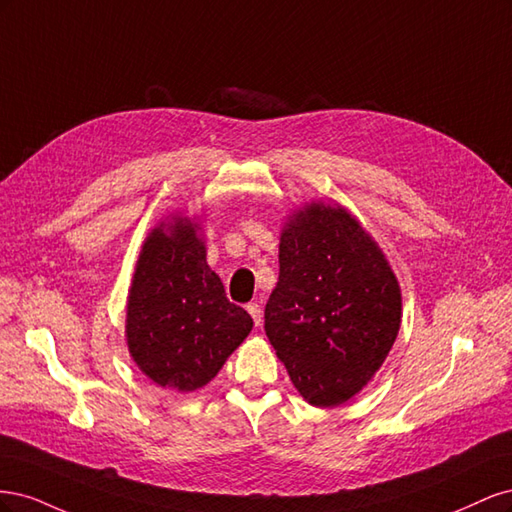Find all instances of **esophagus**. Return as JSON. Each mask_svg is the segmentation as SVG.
<instances>
[{"label":"esophagus","mask_w":512,"mask_h":512,"mask_svg":"<svg viewBox=\"0 0 512 512\" xmlns=\"http://www.w3.org/2000/svg\"><path fill=\"white\" fill-rule=\"evenodd\" d=\"M247 312H250V316L254 318L256 327H260V324H262V309H260V305L258 303H250V305H247Z\"/></svg>","instance_id":"esophagus-1"}]
</instances>
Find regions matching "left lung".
Returning <instances> with one entry per match:
<instances>
[{
  "instance_id": "8db88e82",
  "label": "left lung",
  "mask_w": 512,
  "mask_h": 512,
  "mask_svg": "<svg viewBox=\"0 0 512 512\" xmlns=\"http://www.w3.org/2000/svg\"><path fill=\"white\" fill-rule=\"evenodd\" d=\"M401 327V288L382 247L339 203L309 200L280 232V280L265 331L299 395L346 404L389 356Z\"/></svg>"
}]
</instances>
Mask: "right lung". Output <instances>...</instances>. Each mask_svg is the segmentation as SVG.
<instances>
[{
	"instance_id": "right-lung-1",
	"label": "right lung",
	"mask_w": 512,
	"mask_h": 512,
	"mask_svg": "<svg viewBox=\"0 0 512 512\" xmlns=\"http://www.w3.org/2000/svg\"><path fill=\"white\" fill-rule=\"evenodd\" d=\"M254 327L226 299L207 265L203 215H164L138 254L126 303V344L136 367L162 389L209 384Z\"/></svg>"
}]
</instances>
